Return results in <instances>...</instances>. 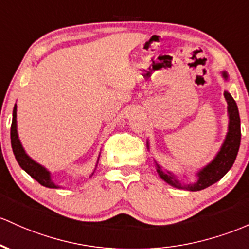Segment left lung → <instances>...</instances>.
<instances>
[{"label": "left lung", "mask_w": 249, "mask_h": 249, "mask_svg": "<svg viewBox=\"0 0 249 249\" xmlns=\"http://www.w3.org/2000/svg\"><path fill=\"white\" fill-rule=\"evenodd\" d=\"M223 78L228 79V74L226 72H222ZM225 98L228 104V116H229V124H228V132H227L226 139L221 146L220 151L215 156L214 160L209 163L208 165L204 166L197 173V182L193 184H184L183 185L176 177L171 173H164L163 169L156 163V169L157 173L160 176V178L164 179L166 183L173 185L175 188L179 189H185L190 191H197L208 188L209 185L214 184L217 181H220L225 175L228 173L229 169L231 168L235 162L237 156V151L240 147V142H241V127H240V116L239 110L235 100L233 99L228 92H225Z\"/></svg>", "instance_id": "1"}]
</instances>
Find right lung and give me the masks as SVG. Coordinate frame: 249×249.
Returning a JSON list of instances; mask_svg holds the SVG:
<instances>
[{
	"label": "right lung",
	"mask_w": 249,
	"mask_h": 249,
	"mask_svg": "<svg viewBox=\"0 0 249 249\" xmlns=\"http://www.w3.org/2000/svg\"><path fill=\"white\" fill-rule=\"evenodd\" d=\"M10 139H12V147L13 152L15 155L16 160L20 164L21 168L26 171L27 174L31 175L35 181H37L41 185L47 188H58V185L55 184L51 179V173L46 168H43L42 165H40L39 163H36L35 160H33L28 155L26 154V151L23 150L22 145H21V142L18 139V125H16V105L14 106L13 110V122H12V127H10Z\"/></svg>",
	"instance_id": "obj_1"
}]
</instances>
